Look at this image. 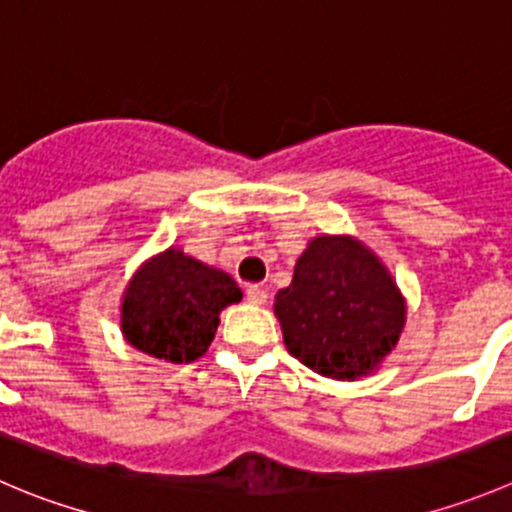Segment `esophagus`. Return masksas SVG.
<instances>
[{
    "mask_svg": "<svg viewBox=\"0 0 512 512\" xmlns=\"http://www.w3.org/2000/svg\"><path fill=\"white\" fill-rule=\"evenodd\" d=\"M247 302L252 305H267V287L265 285H250L247 287Z\"/></svg>",
    "mask_w": 512,
    "mask_h": 512,
    "instance_id": "1",
    "label": "esophagus"
}]
</instances>
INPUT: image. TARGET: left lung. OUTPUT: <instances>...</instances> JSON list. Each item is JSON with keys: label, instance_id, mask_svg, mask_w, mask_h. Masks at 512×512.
<instances>
[{"label": "left lung", "instance_id": "1", "mask_svg": "<svg viewBox=\"0 0 512 512\" xmlns=\"http://www.w3.org/2000/svg\"><path fill=\"white\" fill-rule=\"evenodd\" d=\"M275 315L292 357L335 380L367 375L405 325V297L370 247L347 235L310 240Z\"/></svg>", "mask_w": 512, "mask_h": 512}]
</instances>
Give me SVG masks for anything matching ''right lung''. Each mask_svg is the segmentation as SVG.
Returning <instances> with one entry per match:
<instances>
[{
  "label": "right lung",
  "mask_w": 512,
  "mask_h": 512,
  "mask_svg": "<svg viewBox=\"0 0 512 512\" xmlns=\"http://www.w3.org/2000/svg\"><path fill=\"white\" fill-rule=\"evenodd\" d=\"M240 300L227 272L170 247L147 260L124 290L122 335L145 355L182 365L205 355L220 312Z\"/></svg>",
  "instance_id": "right-lung-1"
}]
</instances>
